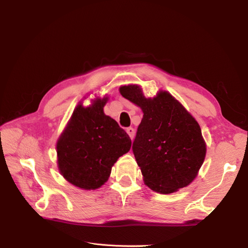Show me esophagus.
Returning <instances> with one entry per match:
<instances>
[{"mask_svg": "<svg viewBox=\"0 0 248 248\" xmlns=\"http://www.w3.org/2000/svg\"><path fill=\"white\" fill-rule=\"evenodd\" d=\"M126 131H127V133H128V136L130 137V139L132 140L133 137H134V132H136V131H134V129L132 128V127H128V128L126 129Z\"/></svg>", "mask_w": 248, "mask_h": 248, "instance_id": "34e87169", "label": "esophagus"}]
</instances>
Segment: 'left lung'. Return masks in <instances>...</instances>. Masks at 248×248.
<instances>
[{
    "label": "left lung",
    "mask_w": 248,
    "mask_h": 248,
    "mask_svg": "<svg viewBox=\"0 0 248 248\" xmlns=\"http://www.w3.org/2000/svg\"><path fill=\"white\" fill-rule=\"evenodd\" d=\"M120 93L144 112L132 152L146 185L168 194L191 183L206 155L194 118L168 92L145 98L139 86L130 85L120 88Z\"/></svg>",
    "instance_id": "left-lung-1"
}]
</instances>
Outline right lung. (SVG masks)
I'll return each instance as SVG.
<instances>
[{"label":"right lung","instance_id":"obj_1","mask_svg":"<svg viewBox=\"0 0 248 248\" xmlns=\"http://www.w3.org/2000/svg\"><path fill=\"white\" fill-rule=\"evenodd\" d=\"M107 101L97 98L88 108L78 104L58 140L59 170L79 188L96 189L106 183L111 167L131 147L128 134L103 112Z\"/></svg>","mask_w":248,"mask_h":248}]
</instances>
